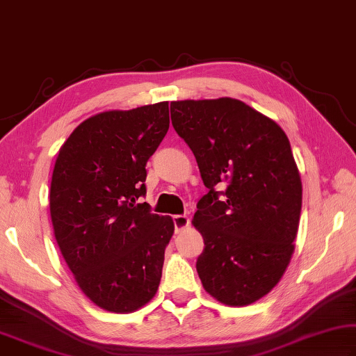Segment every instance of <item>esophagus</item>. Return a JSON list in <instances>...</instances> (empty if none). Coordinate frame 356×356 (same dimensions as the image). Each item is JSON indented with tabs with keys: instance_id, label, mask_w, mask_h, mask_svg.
Wrapping results in <instances>:
<instances>
[{
	"instance_id": "esophagus-1",
	"label": "esophagus",
	"mask_w": 356,
	"mask_h": 356,
	"mask_svg": "<svg viewBox=\"0 0 356 356\" xmlns=\"http://www.w3.org/2000/svg\"><path fill=\"white\" fill-rule=\"evenodd\" d=\"M173 225H175V233L183 232L184 228L189 227V217L188 216H175Z\"/></svg>"
}]
</instances>
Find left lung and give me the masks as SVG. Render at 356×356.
Returning a JSON list of instances; mask_svg holds the SVG:
<instances>
[{"label": "left lung", "mask_w": 356, "mask_h": 356, "mask_svg": "<svg viewBox=\"0 0 356 356\" xmlns=\"http://www.w3.org/2000/svg\"><path fill=\"white\" fill-rule=\"evenodd\" d=\"M170 114L209 189L192 219L204 241L198 277L216 300L245 307L275 288L294 253L302 179L289 139L228 97L172 102Z\"/></svg>", "instance_id": "8db88e82"}]
</instances>
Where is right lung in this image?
Segmentation results:
<instances>
[{"mask_svg":"<svg viewBox=\"0 0 356 356\" xmlns=\"http://www.w3.org/2000/svg\"><path fill=\"white\" fill-rule=\"evenodd\" d=\"M168 123V102L99 112L74 128L56 158L54 238L81 291L111 313L142 308L161 282L173 220L137 200Z\"/></svg>","mask_w":356,"mask_h":356,"instance_id":"1","label":"right lung"}]
</instances>
